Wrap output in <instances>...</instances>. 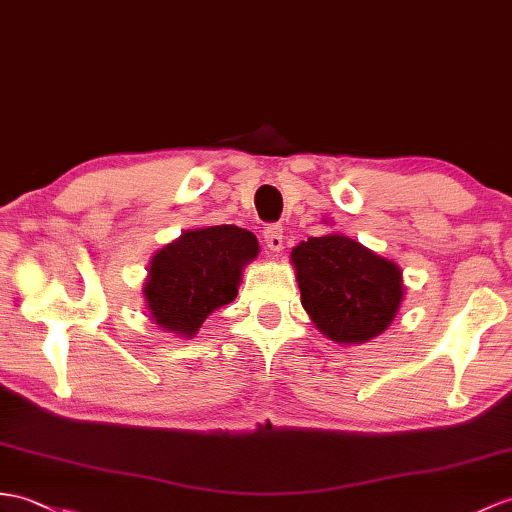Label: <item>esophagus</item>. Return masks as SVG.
<instances>
[{"mask_svg":"<svg viewBox=\"0 0 512 512\" xmlns=\"http://www.w3.org/2000/svg\"><path fill=\"white\" fill-rule=\"evenodd\" d=\"M264 242L268 246V251L279 253L283 248V227L281 224H268L264 229Z\"/></svg>","mask_w":512,"mask_h":512,"instance_id":"esophagus-1","label":"esophagus"}]
</instances>
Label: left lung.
Masks as SVG:
<instances>
[{
    "label": "left lung",
    "instance_id": "8db88e82",
    "mask_svg": "<svg viewBox=\"0 0 512 512\" xmlns=\"http://www.w3.org/2000/svg\"><path fill=\"white\" fill-rule=\"evenodd\" d=\"M290 264L303 310L320 334L338 344L377 338L406 294L399 264L344 233L307 237L292 248Z\"/></svg>",
    "mask_w": 512,
    "mask_h": 512
}]
</instances>
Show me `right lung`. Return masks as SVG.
Instances as JSON below:
<instances>
[{
  "mask_svg": "<svg viewBox=\"0 0 512 512\" xmlns=\"http://www.w3.org/2000/svg\"><path fill=\"white\" fill-rule=\"evenodd\" d=\"M257 255V237L235 224L181 233L150 259L141 290L150 320L168 334L194 338L213 310L235 299L242 270Z\"/></svg>",
  "mask_w": 512,
  "mask_h": 512,
  "instance_id": "add662e5",
  "label": "right lung"
}]
</instances>
